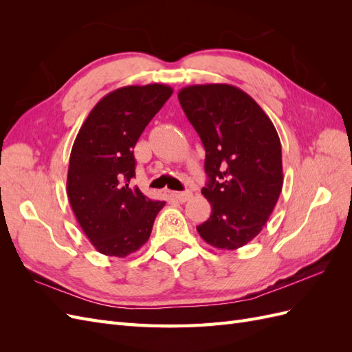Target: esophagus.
Here are the masks:
<instances>
[{
  "instance_id": "1",
  "label": "esophagus",
  "mask_w": 352,
  "mask_h": 352,
  "mask_svg": "<svg viewBox=\"0 0 352 352\" xmlns=\"http://www.w3.org/2000/svg\"><path fill=\"white\" fill-rule=\"evenodd\" d=\"M179 202H186L190 197H192V194L189 192V190H186V192H173L172 194Z\"/></svg>"
}]
</instances>
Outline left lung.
<instances>
[{
  "instance_id": "left-lung-1",
  "label": "left lung",
  "mask_w": 352,
  "mask_h": 352,
  "mask_svg": "<svg viewBox=\"0 0 352 352\" xmlns=\"http://www.w3.org/2000/svg\"><path fill=\"white\" fill-rule=\"evenodd\" d=\"M180 105L206 148L211 216L197 226L211 247L238 250L263 230L283 186L276 127L247 92L228 83L190 85Z\"/></svg>"
}]
</instances>
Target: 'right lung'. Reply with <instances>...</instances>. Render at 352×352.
<instances>
[{
    "mask_svg": "<svg viewBox=\"0 0 352 352\" xmlns=\"http://www.w3.org/2000/svg\"><path fill=\"white\" fill-rule=\"evenodd\" d=\"M173 89L163 83L131 85L101 98L74 140L67 197L85 235L98 252L126 257L151 235L166 201H154L131 185L133 148Z\"/></svg>",
    "mask_w": 352,
    "mask_h": 352,
    "instance_id": "obj_1",
    "label": "right lung"
}]
</instances>
